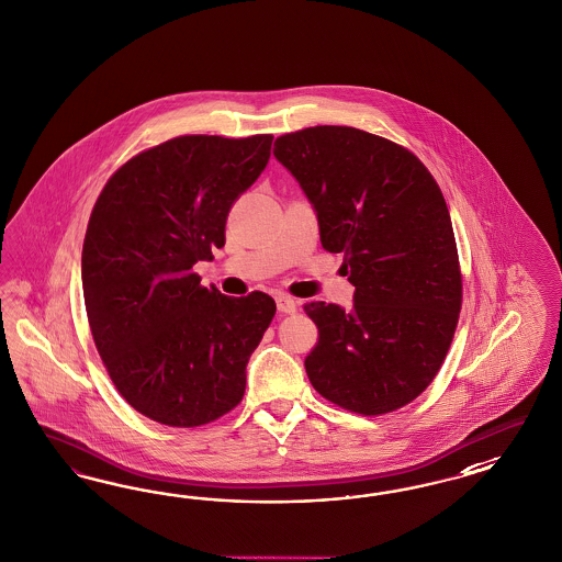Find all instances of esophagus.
I'll list each match as a JSON object with an SVG mask.
<instances>
[{
	"instance_id": "esophagus-1",
	"label": "esophagus",
	"mask_w": 562,
	"mask_h": 562,
	"mask_svg": "<svg viewBox=\"0 0 562 562\" xmlns=\"http://www.w3.org/2000/svg\"><path fill=\"white\" fill-rule=\"evenodd\" d=\"M277 300V308H279V312L281 314H293L295 310H297V304H295V300H291L290 295H277L274 297Z\"/></svg>"
}]
</instances>
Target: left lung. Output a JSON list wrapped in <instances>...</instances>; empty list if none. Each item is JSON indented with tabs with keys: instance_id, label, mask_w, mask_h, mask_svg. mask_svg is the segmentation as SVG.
<instances>
[{
	"instance_id": "1",
	"label": "left lung",
	"mask_w": 562,
	"mask_h": 562,
	"mask_svg": "<svg viewBox=\"0 0 562 562\" xmlns=\"http://www.w3.org/2000/svg\"><path fill=\"white\" fill-rule=\"evenodd\" d=\"M274 159L306 194L328 252L344 254L353 306L310 302L318 344L312 386L379 416L432 382L461 310L453 225L430 171L407 148L358 127L316 126L274 140Z\"/></svg>"
}]
</instances>
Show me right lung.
I'll return each instance as SVG.
<instances>
[{
  "label": "right lung",
  "instance_id": "right-lung-1",
  "mask_svg": "<svg viewBox=\"0 0 562 562\" xmlns=\"http://www.w3.org/2000/svg\"><path fill=\"white\" fill-rule=\"evenodd\" d=\"M271 134L178 136L130 159L105 183L82 246L92 339L127 403L165 426L232 412L246 366L277 312L202 288L192 272L225 246V221L271 159Z\"/></svg>",
  "mask_w": 562,
  "mask_h": 562
}]
</instances>
